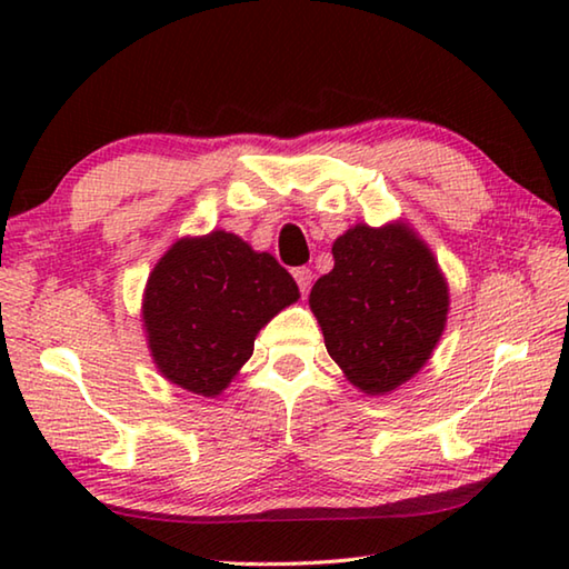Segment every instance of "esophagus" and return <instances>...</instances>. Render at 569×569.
Returning <instances> with one entry per match:
<instances>
[{
    "label": "esophagus",
    "instance_id": "obj_1",
    "mask_svg": "<svg viewBox=\"0 0 569 569\" xmlns=\"http://www.w3.org/2000/svg\"><path fill=\"white\" fill-rule=\"evenodd\" d=\"M293 278H296L298 288H301V293H306L308 288H311L313 273H311V268H293Z\"/></svg>",
    "mask_w": 569,
    "mask_h": 569
}]
</instances>
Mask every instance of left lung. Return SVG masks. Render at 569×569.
<instances>
[{
    "instance_id": "left-lung-1",
    "label": "left lung",
    "mask_w": 569,
    "mask_h": 569,
    "mask_svg": "<svg viewBox=\"0 0 569 569\" xmlns=\"http://www.w3.org/2000/svg\"><path fill=\"white\" fill-rule=\"evenodd\" d=\"M311 288L326 351L363 393L411 379L445 331L449 293L431 250L407 226H356Z\"/></svg>"
}]
</instances>
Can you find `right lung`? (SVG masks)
I'll return each instance as SVG.
<instances>
[{"mask_svg":"<svg viewBox=\"0 0 569 569\" xmlns=\"http://www.w3.org/2000/svg\"><path fill=\"white\" fill-rule=\"evenodd\" d=\"M296 298L293 276L238 236L182 238L148 278L142 319L152 359L168 381L216 397L250 359L256 333Z\"/></svg>","mask_w":569,"mask_h":569,"instance_id":"add662e5","label":"right lung"}]
</instances>
